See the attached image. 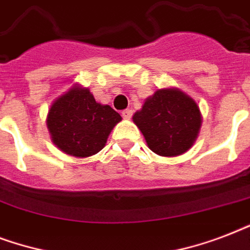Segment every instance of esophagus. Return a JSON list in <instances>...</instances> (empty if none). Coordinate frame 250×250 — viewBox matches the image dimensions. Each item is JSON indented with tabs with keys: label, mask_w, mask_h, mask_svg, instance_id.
I'll list each match as a JSON object with an SVG mask.
<instances>
[{
	"label": "esophagus",
	"mask_w": 250,
	"mask_h": 250,
	"mask_svg": "<svg viewBox=\"0 0 250 250\" xmlns=\"http://www.w3.org/2000/svg\"><path fill=\"white\" fill-rule=\"evenodd\" d=\"M132 114L133 111L131 109H125L122 111V117L125 118V119H131L132 118Z\"/></svg>",
	"instance_id": "1"
}]
</instances>
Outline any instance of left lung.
I'll return each instance as SVG.
<instances>
[{
  "mask_svg": "<svg viewBox=\"0 0 250 250\" xmlns=\"http://www.w3.org/2000/svg\"><path fill=\"white\" fill-rule=\"evenodd\" d=\"M132 119L150 150L164 157L187 152L201 127L197 104L178 89L157 90Z\"/></svg>",
  "mask_w": 250,
  "mask_h": 250,
  "instance_id": "left-lung-1",
  "label": "left lung"
}]
</instances>
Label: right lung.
Here are the masks:
<instances>
[{
	"instance_id": "1",
	"label": "right lung",
	"mask_w": 250,
	"mask_h": 250,
	"mask_svg": "<svg viewBox=\"0 0 250 250\" xmlns=\"http://www.w3.org/2000/svg\"><path fill=\"white\" fill-rule=\"evenodd\" d=\"M122 117L109 105H100L88 89L75 86L61 96L48 114L53 143L74 157H89L105 146Z\"/></svg>"
}]
</instances>
